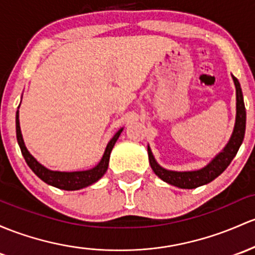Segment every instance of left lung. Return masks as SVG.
Wrapping results in <instances>:
<instances>
[{
  "mask_svg": "<svg viewBox=\"0 0 255 255\" xmlns=\"http://www.w3.org/2000/svg\"><path fill=\"white\" fill-rule=\"evenodd\" d=\"M232 80H234L235 87H236V122H235L234 132H232L226 146L219 154L215 155L214 159L208 165L199 169V170L193 171H172L161 168L153 157L152 150L148 146L147 150H148L150 168L163 181L170 183L172 186H176V187L191 190V188H196L212 182L230 165L235 155L237 154L241 144H242L246 132V107L245 101H243L242 89H241L240 83L234 75H232Z\"/></svg>",
  "mask_w": 255,
  "mask_h": 255,
  "instance_id": "left-lung-1",
  "label": "left lung"
}]
</instances>
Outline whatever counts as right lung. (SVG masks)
<instances>
[{"label": "right lung", "mask_w": 255, "mask_h": 255, "mask_svg": "<svg viewBox=\"0 0 255 255\" xmlns=\"http://www.w3.org/2000/svg\"><path fill=\"white\" fill-rule=\"evenodd\" d=\"M15 131H17V141H18L19 147H20L21 154H23L24 159H25L26 164L29 165V168L31 169V170L34 171L43 182L48 183V185L54 186V187L57 188H61V190L75 191V190H80V188L87 187V186L97 182L98 180L106 174L107 169H108L111 152L112 149H113L114 144H116L117 139L119 138L120 133H122L123 128H120L116 135L112 137L111 141L108 142L105 153H103L102 159L100 160V163H98L95 168L90 169V170L70 171V172L50 170V169L45 168L42 164H40L39 161L30 154L29 150L26 149L25 143H24L23 136H21L20 125H19V111H17V114H15Z\"/></svg>", "instance_id": "right-lung-1"}]
</instances>
